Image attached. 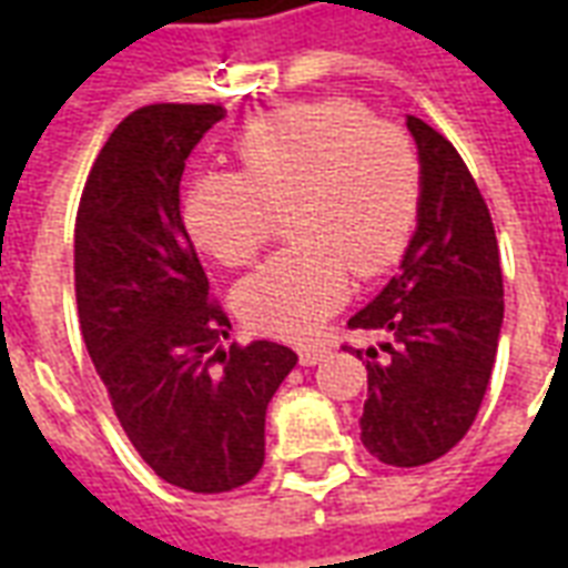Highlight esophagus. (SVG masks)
Segmentation results:
<instances>
[{
    "label": "esophagus",
    "mask_w": 568,
    "mask_h": 568,
    "mask_svg": "<svg viewBox=\"0 0 568 568\" xmlns=\"http://www.w3.org/2000/svg\"><path fill=\"white\" fill-rule=\"evenodd\" d=\"M297 354H301V365H318L321 359H324V356L329 354V351H327V347L306 345V347H301Z\"/></svg>",
    "instance_id": "34e87169"
}]
</instances>
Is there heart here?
<instances>
[{
	"mask_svg": "<svg viewBox=\"0 0 568 568\" xmlns=\"http://www.w3.org/2000/svg\"><path fill=\"white\" fill-rule=\"evenodd\" d=\"M244 171H203L185 191L191 239L221 265H247L288 212L292 247L235 292L253 327L310 338L347 301L354 274L395 265L413 235L422 168L404 129L345 97L267 111L235 141Z\"/></svg>",
	"mask_w": 568,
	"mask_h": 568,
	"instance_id": "obj_1",
	"label": "heart"
}]
</instances>
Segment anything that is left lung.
<instances>
[{
	"label": "left lung",
	"mask_w": 568,
	"mask_h": 568,
	"mask_svg": "<svg viewBox=\"0 0 568 568\" xmlns=\"http://www.w3.org/2000/svg\"><path fill=\"white\" fill-rule=\"evenodd\" d=\"M422 194L397 276L347 321L386 336L354 351L368 368L363 445L386 466L448 454L475 422L493 377L504 283L493 217L448 138L406 114Z\"/></svg>",
	"instance_id": "obj_1"
}]
</instances>
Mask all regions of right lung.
<instances>
[{"mask_svg":"<svg viewBox=\"0 0 568 568\" xmlns=\"http://www.w3.org/2000/svg\"><path fill=\"white\" fill-rule=\"evenodd\" d=\"M221 105H144L97 155L75 214L84 345L129 442L168 484L230 493L265 463V413L297 365L276 342L230 345V321L180 214L191 150Z\"/></svg>","mask_w":568,"mask_h":568,"instance_id":"1","label":"right lung"}]
</instances>
